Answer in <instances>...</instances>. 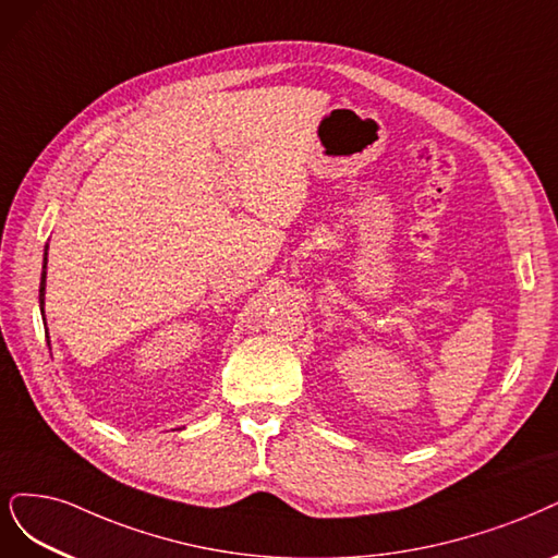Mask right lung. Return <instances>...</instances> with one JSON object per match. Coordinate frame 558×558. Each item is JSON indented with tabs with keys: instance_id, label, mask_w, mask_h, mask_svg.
<instances>
[{
	"instance_id": "right-lung-1",
	"label": "right lung",
	"mask_w": 558,
	"mask_h": 558,
	"mask_svg": "<svg viewBox=\"0 0 558 558\" xmlns=\"http://www.w3.org/2000/svg\"><path fill=\"white\" fill-rule=\"evenodd\" d=\"M46 260H48V254L44 258V272H41V288H38V302H41V312H44V295H46Z\"/></svg>"
}]
</instances>
